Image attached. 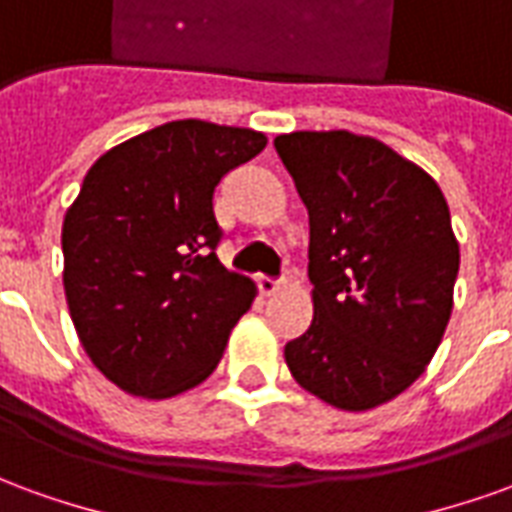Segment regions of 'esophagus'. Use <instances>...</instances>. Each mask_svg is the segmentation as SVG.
I'll list each match as a JSON object with an SVG mask.
<instances>
[{
	"instance_id": "34e87169",
	"label": "esophagus",
	"mask_w": 512,
	"mask_h": 512,
	"mask_svg": "<svg viewBox=\"0 0 512 512\" xmlns=\"http://www.w3.org/2000/svg\"><path fill=\"white\" fill-rule=\"evenodd\" d=\"M257 288H260V296H274L282 288V282H277V279H257Z\"/></svg>"
}]
</instances>
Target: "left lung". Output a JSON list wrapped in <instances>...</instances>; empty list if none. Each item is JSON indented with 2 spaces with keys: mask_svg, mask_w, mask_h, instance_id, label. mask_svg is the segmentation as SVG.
I'll list each match as a JSON object with an SVG mask.
<instances>
[{
  "mask_svg": "<svg viewBox=\"0 0 512 512\" xmlns=\"http://www.w3.org/2000/svg\"><path fill=\"white\" fill-rule=\"evenodd\" d=\"M310 213L312 323L285 345L290 376L323 403L370 411L436 354L461 266L439 183L373 136L274 139Z\"/></svg>",
  "mask_w": 512,
  "mask_h": 512,
  "instance_id": "obj_1",
  "label": "left lung"
}]
</instances>
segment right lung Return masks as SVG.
<instances>
[{"mask_svg": "<svg viewBox=\"0 0 512 512\" xmlns=\"http://www.w3.org/2000/svg\"><path fill=\"white\" fill-rule=\"evenodd\" d=\"M252 128L172 120L95 161L62 222V285L84 354L134 397L211 376L257 296L219 263L213 189L266 147Z\"/></svg>", "mask_w": 512, "mask_h": 512, "instance_id": "1", "label": "right lung"}]
</instances>
